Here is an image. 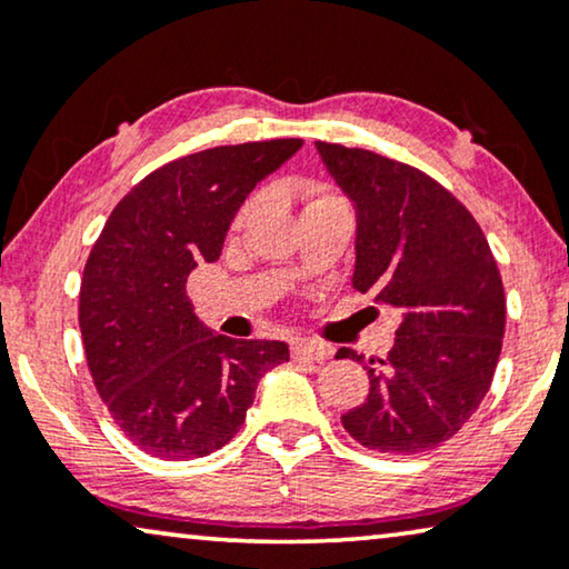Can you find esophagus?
<instances>
[{
  "label": "esophagus",
  "mask_w": 569,
  "mask_h": 569,
  "mask_svg": "<svg viewBox=\"0 0 569 569\" xmlns=\"http://www.w3.org/2000/svg\"><path fill=\"white\" fill-rule=\"evenodd\" d=\"M330 346L317 340H296L291 346V358L293 361H311V363H322L330 358Z\"/></svg>",
  "instance_id": "obj_1"
}]
</instances>
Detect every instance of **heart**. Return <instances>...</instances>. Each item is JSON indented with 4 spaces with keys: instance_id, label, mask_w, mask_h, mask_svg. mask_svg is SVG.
Segmentation results:
<instances>
[{
    "instance_id": "heart-1",
    "label": "heart",
    "mask_w": 569,
    "mask_h": 569,
    "mask_svg": "<svg viewBox=\"0 0 569 569\" xmlns=\"http://www.w3.org/2000/svg\"><path fill=\"white\" fill-rule=\"evenodd\" d=\"M322 198H330V196H322ZM317 201H319V198H317ZM254 208H258V198H250V201L244 203L242 211H239V221H244L247 216H250V213L254 211Z\"/></svg>"
}]
</instances>
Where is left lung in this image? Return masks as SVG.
<instances>
[{
	"instance_id": "8db88e82",
	"label": "left lung",
	"mask_w": 569,
	"mask_h": 569,
	"mask_svg": "<svg viewBox=\"0 0 569 569\" xmlns=\"http://www.w3.org/2000/svg\"><path fill=\"white\" fill-rule=\"evenodd\" d=\"M356 208L353 288L402 311L395 346L368 361V397L342 428L379 453H422L459 433L490 389L506 335V291L467 208L405 162L315 143ZM335 358H353L340 348Z\"/></svg>"
}]
</instances>
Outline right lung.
<instances>
[{"instance_id": "add662e5", "label": "right lung", "mask_w": 569, "mask_h": 569, "mask_svg": "<svg viewBox=\"0 0 569 569\" xmlns=\"http://www.w3.org/2000/svg\"><path fill=\"white\" fill-rule=\"evenodd\" d=\"M301 139L213 147L147 174L113 208L84 266L79 330L98 395L128 441L188 461L242 428L281 340H234L196 317L188 276L216 262L239 206Z\"/></svg>"}]
</instances>
